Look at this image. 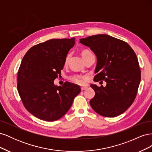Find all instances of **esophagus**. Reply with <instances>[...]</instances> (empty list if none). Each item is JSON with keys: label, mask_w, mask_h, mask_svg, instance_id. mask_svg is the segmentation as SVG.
<instances>
[{"label": "esophagus", "mask_w": 152, "mask_h": 152, "mask_svg": "<svg viewBox=\"0 0 152 152\" xmlns=\"http://www.w3.org/2000/svg\"><path fill=\"white\" fill-rule=\"evenodd\" d=\"M80 88H81L82 91H84V90H86L87 88V86H82Z\"/></svg>", "instance_id": "obj_1"}]
</instances>
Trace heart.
I'll return each mask as SVG.
<instances>
[{
	"instance_id": "1",
	"label": "heart",
	"mask_w": 152,
	"mask_h": 152,
	"mask_svg": "<svg viewBox=\"0 0 152 152\" xmlns=\"http://www.w3.org/2000/svg\"><path fill=\"white\" fill-rule=\"evenodd\" d=\"M91 52L89 51V50H87V49H84V50H82V52H81V54H82V56L84 57L86 54L90 53ZM69 57H70V55L68 54L66 58H65V63L66 64L68 63V59ZM83 77L80 76V75H73L72 77H70V80L75 82V83L77 84H84V80H83Z\"/></svg>"
}]
</instances>
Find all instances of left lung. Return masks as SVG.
<instances>
[{
	"mask_svg": "<svg viewBox=\"0 0 152 152\" xmlns=\"http://www.w3.org/2000/svg\"><path fill=\"white\" fill-rule=\"evenodd\" d=\"M97 57L94 80H104L107 86L91 84L95 91L90 104L94 111L107 117L122 114L134 102L141 80L136 53L124 41L106 34L80 39ZM103 82V81H102Z\"/></svg>",
	"mask_w": 152,
	"mask_h": 152,
	"instance_id": "8db88e82",
	"label": "left lung"
}]
</instances>
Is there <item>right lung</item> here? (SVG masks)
Wrapping results in <instances>:
<instances>
[{"instance_id":"add662e5","label":"right lung","mask_w":152,"mask_h":152,"mask_svg":"<svg viewBox=\"0 0 152 152\" xmlns=\"http://www.w3.org/2000/svg\"><path fill=\"white\" fill-rule=\"evenodd\" d=\"M75 40V37L47 40L31 47L22 59L18 72V93L25 108L41 120L61 118L81 91L68 82L61 86L54 84Z\"/></svg>"}]
</instances>
